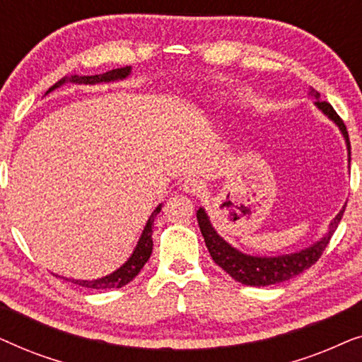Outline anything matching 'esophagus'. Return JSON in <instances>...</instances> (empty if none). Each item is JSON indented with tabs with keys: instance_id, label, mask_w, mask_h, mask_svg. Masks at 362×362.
<instances>
[{
	"instance_id": "1",
	"label": "esophagus",
	"mask_w": 362,
	"mask_h": 362,
	"mask_svg": "<svg viewBox=\"0 0 362 362\" xmlns=\"http://www.w3.org/2000/svg\"><path fill=\"white\" fill-rule=\"evenodd\" d=\"M182 189L189 192V194H199V192L204 191V182L194 180V177H189V180H186L185 185H182Z\"/></svg>"
}]
</instances>
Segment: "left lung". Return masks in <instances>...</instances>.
Segmentation results:
<instances>
[{"mask_svg": "<svg viewBox=\"0 0 362 362\" xmlns=\"http://www.w3.org/2000/svg\"><path fill=\"white\" fill-rule=\"evenodd\" d=\"M310 95H313L315 98H320V93L316 92L315 88H311ZM315 103L316 107L325 113V115H328L331 120L339 127V130L343 132V135L346 138L348 150H351L348 130H346L344 122L341 120V117L336 113L334 108L325 100H316ZM343 214H344V207L339 211V214L336 216L334 221L329 224L328 234H326L320 242H316V244H313L305 250L295 252V254H290V255H280V257H252L235 250L234 247L227 244V242L214 230V227L211 226L209 217H207L204 209L197 211V222H199L201 234L204 237L206 247L207 250H209L212 260H214L222 270L227 272L232 279L240 281V284L244 285L267 286V285H275V284H280V281L293 279V276L303 274L306 269H310L311 265L316 264L326 247H328L331 235L334 234L336 227H338Z\"/></svg>", "mask_w": 362, "mask_h": 362, "instance_id": "left-lung-1", "label": "left lung"}]
</instances>
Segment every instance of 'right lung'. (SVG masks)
Listing matches in <instances>:
<instances>
[{
	"instance_id": "1",
	"label": "right lung",
	"mask_w": 362,
	"mask_h": 362,
	"mask_svg": "<svg viewBox=\"0 0 362 362\" xmlns=\"http://www.w3.org/2000/svg\"><path fill=\"white\" fill-rule=\"evenodd\" d=\"M128 74H130V67H120V69H113V71H108L105 74H98V76H71V77H64L61 81L54 83V86L49 88V92H52L54 88H57L59 86L66 82H76V83H98V82H110V81H117V78H125ZM161 211V206H158L155 212H153L150 219H148L145 230L138 240V245L135 252H133L130 259H128L127 264H123L120 269L113 274L103 276V279L98 280H71L72 284H76L78 286H86V288H92V290H110V288H122L123 285H127L128 281H132L135 276L140 274V270L143 269V265L146 264L148 259H150L151 250H153V221H155V216ZM67 280V279H66Z\"/></svg>"
}]
</instances>
